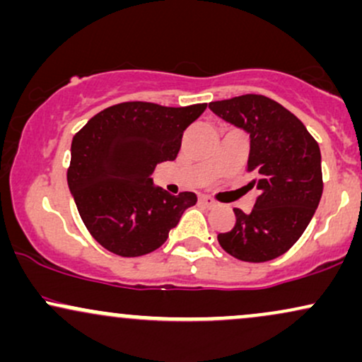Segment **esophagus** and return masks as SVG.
Returning <instances> with one entry per match:
<instances>
[{
    "label": "esophagus",
    "mask_w": 362,
    "mask_h": 362,
    "mask_svg": "<svg viewBox=\"0 0 362 362\" xmlns=\"http://www.w3.org/2000/svg\"><path fill=\"white\" fill-rule=\"evenodd\" d=\"M199 201H201L202 204L207 206V207H213V206H216V202H214L213 199H211V197H207V195H201V197H199Z\"/></svg>",
    "instance_id": "1"
}]
</instances>
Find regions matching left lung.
<instances>
[{
    "label": "left lung",
    "mask_w": 362,
    "mask_h": 362,
    "mask_svg": "<svg viewBox=\"0 0 362 362\" xmlns=\"http://www.w3.org/2000/svg\"><path fill=\"white\" fill-rule=\"evenodd\" d=\"M209 109L250 134L247 170L257 180L248 185L259 189L250 213L235 207V226L218 242L238 260L277 259L300 240L322 197L318 143L296 115L264 95L211 102Z\"/></svg>",
    "instance_id": "8db88e82"
}]
</instances>
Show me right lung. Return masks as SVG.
I'll list each match as a JSON object with an SVG mask.
<instances>
[{"label": "right lung", "mask_w": 362, "mask_h": 362, "mask_svg": "<svg viewBox=\"0 0 362 362\" xmlns=\"http://www.w3.org/2000/svg\"><path fill=\"white\" fill-rule=\"evenodd\" d=\"M207 103L163 107L124 102L98 112L74 134L68 185L90 235L120 257H141L167 242L194 192L153 185L161 161L175 160L184 131Z\"/></svg>", "instance_id": "right-lung-1"}]
</instances>
